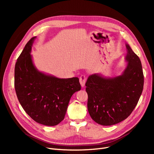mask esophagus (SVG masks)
I'll list each match as a JSON object with an SVG mask.
<instances>
[{
  "label": "esophagus",
  "mask_w": 154,
  "mask_h": 154,
  "mask_svg": "<svg viewBox=\"0 0 154 154\" xmlns=\"http://www.w3.org/2000/svg\"><path fill=\"white\" fill-rule=\"evenodd\" d=\"M85 80H86V77L84 75H82L80 77L79 79V81L80 84H81V86L82 87H84L85 86Z\"/></svg>",
  "instance_id": "1"
}]
</instances>
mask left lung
I'll return each instance as SVG.
<instances>
[{"label":"left lung","mask_w":154,"mask_h":154,"mask_svg":"<svg viewBox=\"0 0 154 154\" xmlns=\"http://www.w3.org/2000/svg\"><path fill=\"white\" fill-rule=\"evenodd\" d=\"M128 64L123 74L106 79L91 75L85 83L87 109L91 118L102 125H112L127 119L142 94L144 77L139 57L126 45Z\"/></svg>","instance_id":"obj_1"}]
</instances>
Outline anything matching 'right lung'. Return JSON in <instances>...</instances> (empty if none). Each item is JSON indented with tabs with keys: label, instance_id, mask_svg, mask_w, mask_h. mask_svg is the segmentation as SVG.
Returning a JSON list of instances; mask_svg holds the SVG:
<instances>
[{
	"label": "right lung",
	"instance_id": "add662e5",
	"mask_svg": "<svg viewBox=\"0 0 154 154\" xmlns=\"http://www.w3.org/2000/svg\"><path fill=\"white\" fill-rule=\"evenodd\" d=\"M35 37L30 38L16 62L15 90L22 108L32 119L54 126L63 120L72 95L81 85L78 77L59 79L35 68L30 52Z\"/></svg>",
	"mask_w": 154,
	"mask_h": 154
}]
</instances>
